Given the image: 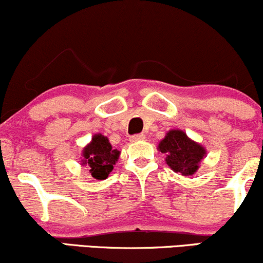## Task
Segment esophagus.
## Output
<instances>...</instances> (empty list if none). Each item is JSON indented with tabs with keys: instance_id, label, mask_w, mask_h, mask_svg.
<instances>
[{
	"instance_id": "34e87169",
	"label": "esophagus",
	"mask_w": 263,
	"mask_h": 263,
	"mask_svg": "<svg viewBox=\"0 0 263 263\" xmlns=\"http://www.w3.org/2000/svg\"><path fill=\"white\" fill-rule=\"evenodd\" d=\"M145 138V136L144 135H142V134H138V135H134V136H131V137H129V141L131 142H136V141H143Z\"/></svg>"
}]
</instances>
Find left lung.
I'll return each instance as SVG.
<instances>
[{
	"instance_id": "1",
	"label": "left lung",
	"mask_w": 263,
	"mask_h": 263,
	"mask_svg": "<svg viewBox=\"0 0 263 263\" xmlns=\"http://www.w3.org/2000/svg\"><path fill=\"white\" fill-rule=\"evenodd\" d=\"M159 151L166 156V164L175 173L192 175L198 169V164L204 157L203 147L191 141L180 129L169 131L159 143Z\"/></svg>"
}]
</instances>
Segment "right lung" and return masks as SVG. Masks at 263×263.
Masks as SVG:
<instances>
[{"label":"right lung","mask_w":263,"mask_h":263,"mask_svg":"<svg viewBox=\"0 0 263 263\" xmlns=\"http://www.w3.org/2000/svg\"><path fill=\"white\" fill-rule=\"evenodd\" d=\"M119 156L120 152L112 149L106 137L103 135H96L91 138L90 144L84 148L83 164L89 165L91 176L94 179L104 180L111 173Z\"/></svg>","instance_id":"add662e5"}]
</instances>
